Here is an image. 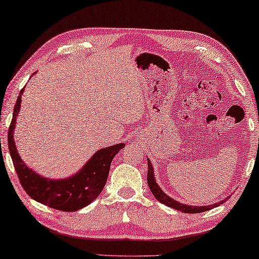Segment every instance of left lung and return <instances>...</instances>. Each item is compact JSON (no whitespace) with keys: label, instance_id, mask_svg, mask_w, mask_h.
I'll list each match as a JSON object with an SVG mask.
<instances>
[{"label":"left lung","instance_id":"8db88e82","mask_svg":"<svg viewBox=\"0 0 259 259\" xmlns=\"http://www.w3.org/2000/svg\"><path fill=\"white\" fill-rule=\"evenodd\" d=\"M147 166H149V170H147V183H149V187H150V190L153 196L157 198L160 203L167 205V206H169L171 208H175V210L178 211H182L184 213H200V212H205V211H208L211 210L213 207H217L221 205L223 203H225L226 200H227L229 197H227L225 200H221L219 203H215V204H212V205H207V206H190V205H186V204H182V203H179L176 202V200L171 199L169 196H167L165 192H163L160 187L155 182V179H154V174H153V167L151 165V161L149 159H147Z\"/></svg>","mask_w":259,"mask_h":259}]
</instances>
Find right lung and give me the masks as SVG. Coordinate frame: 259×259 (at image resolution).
<instances>
[{"instance_id":"1","label":"right lung","mask_w":259,"mask_h":259,"mask_svg":"<svg viewBox=\"0 0 259 259\" xmlns=\"http://www.w3.org/2000/svg\"><path fill=\"white\" fill-rule=\"evenodd\" d=\"M24 89L25 88H23L19 92V97L16 101L8 131V146L20 184L31 198L55 210L73 212L88 206L100 195L107 181L112 160L125 144L121 143L96 152L93 157L85 163V166L71 178L56 181L42 178L23 162L14 142L16 117L20 109Z\"/></svg>"}]
</instances>
